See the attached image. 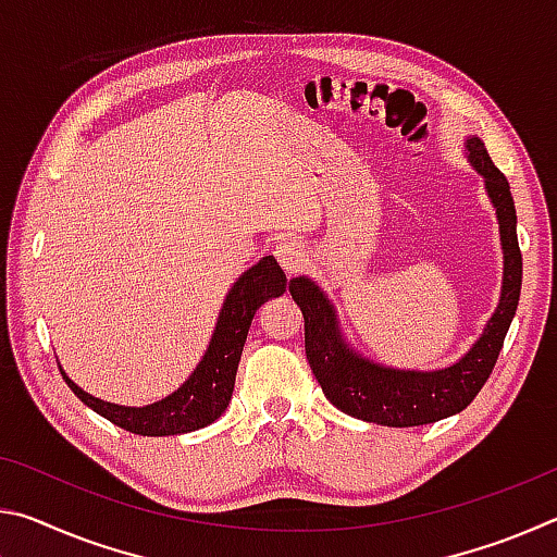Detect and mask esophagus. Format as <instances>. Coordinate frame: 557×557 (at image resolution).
<instances>
[{"mask_svg": "<svg viewBox=\"0 0 557 557\" xmlns=\"http://www.w3.org/2000/svg\"><path fill=\"white\" fill-rule=\"evenodd\" d=\"M275 258L280 262V268L285 270L287 275H292V272H297L307 262V250L305 245L297 240H282L275 248Z\"/></svg>", "mask_w": 557, "mask_h": 557, "instance_id": "obj_1", "label": "esophagus"}]
</instances>
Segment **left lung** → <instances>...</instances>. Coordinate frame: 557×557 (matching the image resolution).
Segmentation results:
<instances>
[{
	"instance_id": "1",
	"label": "left lung",
	"mask_w": 557,
	"mask_h": 557,
	"mask_svg": "<svg viewBox=\"0 0 557 557\" xmlns=\"http://www.w3.org/2000/svg\"><path fill=\"white\" fill-rule=\"evenodd\" d=\"M467 152L469 164L484 176L486 194L496 209L504 250V282L498 307L486 322L484 334L457 363L437 371H400L373 363L348 346L338 326L336 309L322 287L305 275L289 280V295L305 317L307 361L326 398L351 418L388 428L430 425L465 410L494 371L521 297L523 262L518 250L511 186L494 166L482 139L467 137Z\"/></svg>"
}]
</instances>
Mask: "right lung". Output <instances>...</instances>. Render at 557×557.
I'll use <instances>...</instances> for the list:
<instances>
[{"mask_svg": "<svg viewBox=\"0 0 557 557\" xmlns=\"http://www.w3.org/2000/svg\"><path fill=\"white\" fill-rule=\"evenodd\" d=\"M285 289L287 277L272 256H265L258 265L245 270L223 299L209 348H206L194 373L172 395L145 405V408H125V405L92 398V395L78 388L59 366L61 375L69 383V388L90 410L102 414L112 425L135 432V435L166 437L201 430L211 425L213 420H219L228 408L235 371H238L252 317H256L260 305H265L272 297H280Z\"/></svg>", "mask_w": 557, "mask_h": 557, "instance_id": "obj_1", "label": "right lung"}]
</instances>
